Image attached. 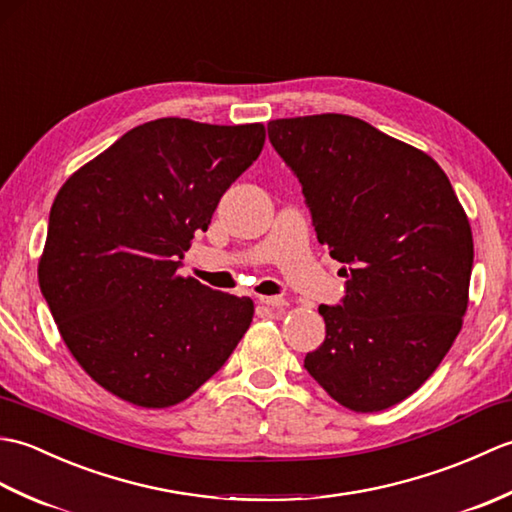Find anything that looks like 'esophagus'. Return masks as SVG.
I'll use <instances>...</instances> for the list:
<instances>
[{
    "instance_id": "34e87169",
    "label": "esophagus",
    "mask_w": 512,
    "mask_h": 512,
    "mask_svg": "<svg viewBox=\"0 0 512 512\" xmlns=\"http://www.w3.org/2000/svg\"><path fill=\"white\" fill-rule=\"evenodd\" d=\"M259 303L266 308H273V310H279L286 306V299L284 297H259Z\"/></svg>"
}]
</instances>
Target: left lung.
<instances>
[{
  "mask_svg": "<svg viewBox=\"0 0 512 512\" xmlns=\"http://www.w3.org/2000/svg\"><path fill=\"white\" fill-rule=\"evenodd\" d=\"M268 138L347 279L341 303L319 306L325 341L303 367L343 407L383 411L436 372L462 328L469 220L436 160L361 118H277Z\"/></svg>",
  "mask_w": 512,
  "mask_h": 512,
  "instance_id": "left-lung-1",
  "label": "left lung"
}]
</instances>
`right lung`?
<instances>
[{
	"label": "right lung",
	"mask_w": 512,
	"mask_h": 512,
	"mask_svg": "<svg viewBox=\"0 0 512 512\" xmlns=\"http://www.w3.org/2000/svg\"><path fill=\"white\" fill-rule=\"evenodd\" d=\"M264 125L158 118L129 129L54 198L39 288L79 365L132 405H178L253 321V301L178 275Z\"/></svg>",
	"instance_id": "right-lung-1"
}]
</instances>
